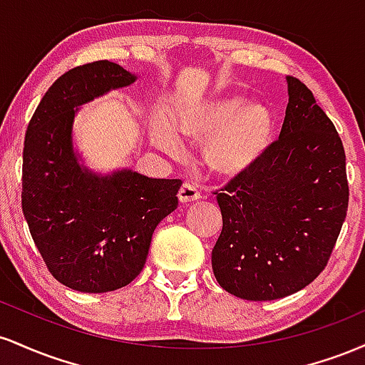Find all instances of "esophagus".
<instances>
[{
	"label": "esophagus",
	"mask_w": 365,
	"mask_h": 365,
	"mask_svg": "<svg viewBox=\"0 0 365 365\" xmlns=\"http://www.w3.org/2000/svg\"><path fill=\"white\" fill-rule=\"evenodd\" d=\"M178 199L182 204L195 202V200L200 199V192L197 190V187L192 185V183H183V185L180 187Z\"/></svg>",
	"instance_id": "1"
}]
</instances>
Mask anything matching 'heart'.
<instances>
[{
  "label": "heart",
  "instance_id": "heart-1",
  "mask_svg": "<svg viewBox=\"0 0 365 365\" xmlns=\"http://www.w3.org/2000/svg\"><path fill=\"white\" fill-rule=\"evenodd\" d=\"M150 139L171 156L183 153V139L204 144V159L217 175L235 177L259 161L273 139L269 108L240 94L220 96L178 110L173 125L165 113L150 118Z\"/></svg>",
  "mask_w": 365,
  "mask_h": 365
}]
</instances>
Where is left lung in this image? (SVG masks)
Returning a JSON list of instances; mask_svg holds the SVG:
<instances>
[{
    "instance_id": "8db88e82",
    "label": "left lung",
    "mask_w": 365,
    "mask_h": 365,
    "mask_svg": "<svg viewBox=\"0 0 365 365\" xmlns=\"http://www.w3.org/2000/svg\"><path fill=\"white\" fill-rule=\"evenodd\" d=\"M279 139L217 194L223 230L212 249L220 287L276 300L319 276L349 209L345 149L312 92L287 77Z\"/></svg>"
}]
</instances>
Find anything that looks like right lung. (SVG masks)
Masks as SVG:
<instances>
[{"instance_id": "1", "label": "right lung", "mask_w": 365, "mask_h": 365, "mask_svg": "<svg viewBox=\"0 0 365 365\" xmlns=\"http://www.w3.org/2000/svg\"><path fill=\"white\" fill-rule=\"evenodd\" d=\"M135 81L108 60L68 70L43 96L25 133L24 216L49 273L72 290L104 293L133 282L154 230L178 206L182 180L128 168L96 173L73 148L81 106Z\"/></svg>"}]
</instances>
